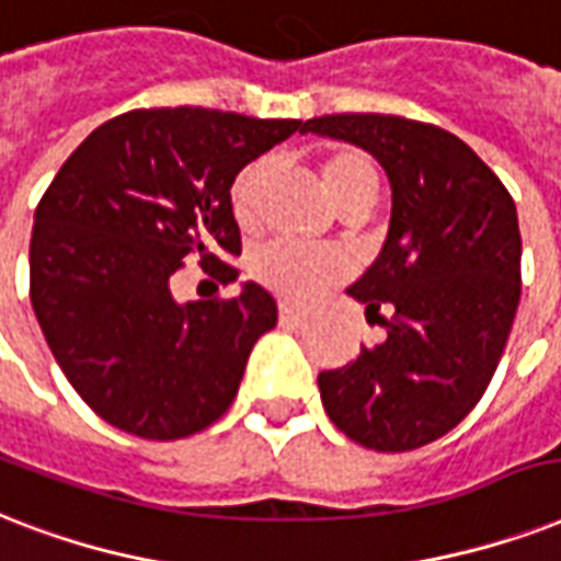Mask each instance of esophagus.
<instances>
[{"mask_svg": "<svg viewBox=\"0 0 561 561\" xmlns=\"http://www.w3.org/2000/svg\"><path fill=\"white\" fill-rule=\"evenodd\" d=\"M277 319H280V324H304V321L310 319V312L307 310H298V307H289V304H280V310H277Z\"/></svg>", "mask_w": 561, "mask_h": 561, "instance_id": "obj_1", "label": "esophagus"}]
</instances>
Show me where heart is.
<instances>
[{
    "instance_id": "heart-1",
    "label": "heart",
    "mask_w": 561,
    "mask_h": 561,
    "mask_svg": "<svg viewBox=\"0 0 561 561\" xmlns=\"http://www.w3.org/2000/svg\"><path fill=\"white\" fill-rule=\"evenodd\" d=\"M254 175L257 169H245L231 190L233 213L240 219H249L251 193H254ZM321 184L333 198V204L351 193H377L375 163L359 151H336L321 160ZM251 272L268 293L295 304L312 301L328 286L348 275V260L340 251L321 249V245H304L293 240H272L260 245L251 257Z\"/></svg>"
}]
</instances>
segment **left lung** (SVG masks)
<instances>
[{"instance_id": "8db88e82", "label": "left lung", "mask_w": 561, "mask_h": 561, "mask_svg": "<svg viewBox=\"0 0 561 561\" xmlns=\"http://www.w3.org/2000/svg\"><path fill=\"white\" fill-rule=\"evenodd\" d=\"M301 134L359 146L392 186L383 251L348 286L386 340L321 371V403L363 447L427 445L474 410L510 340L520 301L515 202L471 146L436 125L333 114L307 119Z\"/></svg>"}]
</instances>
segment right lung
<instances>
[{"label": "right lung", "instance_id": "obj_1", "mask_svg": "<svg viewBox=\"0 0 561 561\" xmlns=\"http://www.w3.org/2000/svg\"><path fill=\"white\" fill-rule=\"evenodd\" d=\"M301 119L163 107L99 125L34 213L32 307L84 403L140 438L193 436L231 407L275 298L254 280L231 301L178 304L186 254L233 284L231 186Z\"/></svg>", "mask_w": 561, "mask_h": 561}]
</instances>
